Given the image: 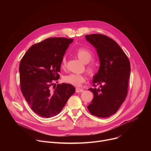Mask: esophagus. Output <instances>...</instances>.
<instances>
[{
  "instance_id": "1",
  "label": "esophagus",
  "mask_w": 151,
  "mask_h": 151,
  "mask_svg": "<svg viewBox=\"0 0 151 151\" xmlns=\"http://www.w3.org/2000/svg\"><path fill=\"white\" fill-rule=\"evenodd\" d=\"M83 91V90L82 88H76V93H82Z\"/></svg>"
}]
</instances>
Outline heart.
I'll list each match as a JSON object with an SVG mask.
<instances>
[{
	"instance_id": "obj_1",
	"label": "heart",
	"mask_w": 151,
	"mask_h": 151,
	"mask_svg": "<svg viewBox=\"0 0 151 151\" xmlns=\"http://www.w3.org/2000/svg\"><path fill=\"white\" fill-rule=\"evenodd\" d=\"M75 53L78 58L85 64H87L90 62L93 57L92 52L85 48H79L77 49ZM66 58L64 57L61 60V67L63 68H65L66 67ZM87 69L89 74L93 75L95 71V66H94V64H88L87 67ZM64 81L65 82L69 84L75 86H79L85 81V76L82 74L71 73L64 76Z\"/></svg>"
}]
</instances>
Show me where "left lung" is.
I'll return each instance as SVG.
<instances>
[{
  "label": "left lung",
  "mask_w": 151,
  "mask_h": 151,
  "mask_svg": "<svg viewBox=\"0 0 151 151\" xmlns=\"http://www.w3.org/2000/svg\"><path fill=\"white\" fill-rule=\"evenodd\" d=\"M86 40L96 48L100 68L93 76L91 88L94 98L87 106L93 115L109 117L115 114L124 101L128 92L130 75V63L127 56L117 43L104 35L85 36Z\"/></svg>",
  "instance_id": "left-lung-1"
}]
</instances>
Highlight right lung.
Wrapping results in <instances>:
<instances>
[{"label": "right lung", "mask_w": 151, "mask_h": 151, "mask_svg": "<svg viewBox=\"0 0 151 151\" xmlns=\"http://www.w3.org/2000/svg\"><path fill=\"white\" fill-rule=\"evenodd\" d=\"M73 40L66 37L46 39L32 45L21 60V92L32 109L42 117L58 115L75 92L69 83L57 84L51 88L60 78L61 60Z\"/></svg>", "instance_id": "obj_1"}]
</instances>
